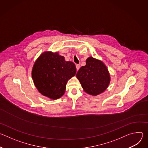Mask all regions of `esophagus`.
I'll list each match as a JSON object with an SVG mask.
<instances>
[{"label": "esophagus", "mask_w": 148, "mask_h": 148, "mask_svg": "<svg viewBox=\"0 0 148 148\" xmlns=\"http://www.w3.org/2000/svg\"><path fill=\"white\" fill-rule=\"evenodd\" d=\"M80 68V65L79 64H76V69H77V71H78Z\"/></svg>", "instance_id": "1"}]
</instances>
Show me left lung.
<instances>
[{
  "instance_id": "left-lung-1",
  "label": "left lung",
  "mask_w": 148,
  "mask_h": 148,
  "mask_svg": "<svg viewBox=\"0 0 148 148\" xmlns=\"http://www.w3.org/2000/svg\"><path fill=\"white\" fill-rule=\"evenodd\" d=\"M76 76L84 91L92 95L102 93L108 87L110 76L103 63L92 57L86 60V65L82 66Z\"/></svg>"
}]
</instances>
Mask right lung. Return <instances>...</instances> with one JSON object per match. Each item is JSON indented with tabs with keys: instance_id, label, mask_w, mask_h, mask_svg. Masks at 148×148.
<instances>
[{
	"instance_id": "right-lung-1",
	"label": "right lung",
	"mask_w": 148,
	"mask_h": 148,
	"mask_svg": "<svg viewBox=\"0 0 148 148\" xmlns=\"http://www.w3.org/2000/svg\"><path fill=\"white\" fill-rule=\"evenodd\" d=\"M75 73L73 62L66 61L57 53L46 51L35 62L32 75L36 87L42 95L56 99L64 95L68 80Z\"/></svg>"
}]
</instances>
